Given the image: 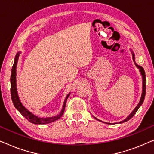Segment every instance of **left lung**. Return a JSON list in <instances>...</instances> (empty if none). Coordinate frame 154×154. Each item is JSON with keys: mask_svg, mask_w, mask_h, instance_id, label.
Segmentation results:
<instances>
[{"mask_svg": "<svg viewBox=\"0 0 154 154\" xmlns=\"http://www.w3.org/2000/svg\"><path fill=\"white\" fill-rule=\"evenodd\" d=\"M132 52V58H133V60H134V54L133 53V52ZM134 64H135L136 66L139 69H140L141 75H142V97H141L140 102H139V104H137V106L135 107V109H134L133 111H132V112L130 113V114L126 118L125 120H123V121L119 122V123H124V122H126V121H129L130 119H132V116H133L135 114L136 112H137V110L139 109V108H140V107L141 106V105L142 104V103H143V102H144V98H145V94H146V75H145V71L144 70V69H143L142 66H140V65H137L135 62H134ZM94 118L96 120H97V121H100V120L97 119L95 117H94ZM106 123L111 124V123Z\"/></svg>", "mask_w": 154, "mask_h": 154, "instance_id": "left-lung-1", "label": "left lung"}]
</instances>
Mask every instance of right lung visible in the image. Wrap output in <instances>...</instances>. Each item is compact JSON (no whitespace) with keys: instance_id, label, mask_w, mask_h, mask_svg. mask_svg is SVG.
Segmentation results:
<instances>
[{"instance_id":"obj_1","label":"right lung","mask_w":154,"mask_h":154,"mask_svg":"<svg viewBox=\"0 0 154 154\" xmlns=\"http://www.w3.org/2000/svg\"><path fill=\"white\" fill-rule=\"evenodd\" d=\"M20 52L17 53L15 58H14V64L12 68V73H11V77H10V92H11V97L12 102H13L14 106L15 108L20 111V113L22 114L23 116L28 120L29 122L33 124H47L50 123L52 122H54L57 121V120L60 119L61 117L62 116L63 113L64 112L65 106H66V102L67 99H68L69 96L70 95V93L67 94L66 97L65 98L64 104H63V107L62 111H61L60 113L56 116L50 117V118H39L36 116L33 115L31 113L30 111L27 110L25 107L23 106L22 103H21L20 99H19V96L17 94V83H16V69H17V64L19 56H20Z\"/></svg>"}]
</instances>
